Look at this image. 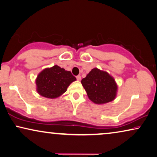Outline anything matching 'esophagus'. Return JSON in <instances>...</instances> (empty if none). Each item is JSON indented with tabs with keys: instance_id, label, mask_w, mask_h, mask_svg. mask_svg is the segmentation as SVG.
<instances>
[{
	"instance_id": "obj_1",
	"label": "esophagus",
	"mask_w": 157,
	"mask_h": 157,
	"mask_svg": "<svg viewBox=\"0 0 157 157\" xmlns=\"http://www.w3.org/2000/svg\"><path fill=\"white\" fill-rule=\"evenodd\" d=\"M76 78H77V79H78V80H80L81 79V76L80 75H78V76H76Z\"/></svg>"
}]
</instances>
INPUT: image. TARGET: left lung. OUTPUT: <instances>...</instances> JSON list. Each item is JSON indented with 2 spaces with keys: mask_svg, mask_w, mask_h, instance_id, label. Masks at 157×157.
Wrapping results in <instances>:
<instances>
[{
  "mask_svg": "<svg viewBox=\"0 0 157 157\" xmlns=\"http://www.w3.org/2000/svg\"><path fill=\"white\" fill-rule=\"evenodd\" d=\"M91 101L103 104L115 99L118 86L115 79L108 72L93 68L81 81Z\"/></svg>",
  "mask_w": 157,
  "mask_h": 157,
  "instance_id": "left-lung-1",
  "label": "left lung"
}]
</instances>
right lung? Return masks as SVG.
<instances>
[{"mask_svg":"<svg viewBox=\"0 0 157 157\" xmlns=\"http://www.w3.org/2000/svg\"><path fill=\"white\" fill-rule=\"evenodd\" d=\"M71 71L54 65L43 70L36 79V91L42 97L56 99L66 92L68 86L75 81Z\"/></svg>","mask_w":157,"mask_h":157,"instance_id":"obj_1","label":"right lung"}]
</instances>
